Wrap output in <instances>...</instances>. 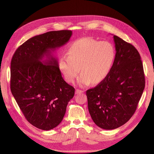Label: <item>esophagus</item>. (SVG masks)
Listing matches in <instances>:
<instances>
[{"label":"esophagus","instance_id":"1","mask_svg":"<svg viewBox=\"0 0 154 154\" xmlns=\"http://www.w3.org/2000/svg\"><path fill=\"white\" fill-rule=\"evenodd\" d=\"M83 91H82V90H79V89H76V92H75V93H76V94H80V93H82Z\"/></svg>","mask_w":154,"mask_h":154}]
</instances>
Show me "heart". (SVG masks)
<instances>
[{
    "label": "heart",
    "instance_id": "1",
    "mask_svg": "<svg viewBox=\"0 0 154 154\" xmlns=\"http://www.w3.org/2000/svg\"><path fill=\"white\" fill-rule=\"evenodd\" d=\"M115 58V49L109 42L91 37L76 40L70 45L67 56L60 58L58 67L65 80L73 83L79 72L81 86L98 84L108 76Z\"/></svg>",
    "mask_w": 154,
    "mask_h": 154
}]
</instances>
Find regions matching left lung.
<instances>
[{"mask_svg": "<svg viewBox=\"0 0 154 154\" xmlns=\"http://www.w3.org/2000/svg\"><path fill=\"white\" fill-rule=\"evenodd\" d=\"M116 56L105 80L86 91L88 109L101 128H117L132 118L145 86L140 54L134 46L114 35Z\"/></svg>", "mask_w": 154, "mask_h": 154, "instance_id": "left-lung-1", "label": "left lung"}]
</instances>
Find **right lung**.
<instances>
[{
  "label": "right lung",
  "mask_w": 154,
  "mask_h": 154,
  "mask_svg": "<svg viewBox=\"0 0 154 154\" xmlns=\"http://www.w3.org/2000/svg\"><path fill=\"white\" fill-rule=\"evenodd\" d=\"M72 32L53 31L32 37L18 48L11 59L12 94L26 119L41 130H51L61 123L74 95L75 89L63 79L53 55Z\"/></svg>",
  "instance_id": "1"
}]
</instances>
